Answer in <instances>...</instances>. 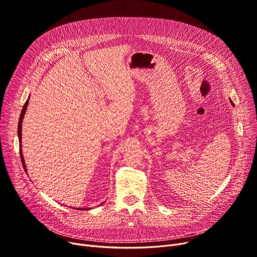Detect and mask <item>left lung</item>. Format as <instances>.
Returning <instances> with one entry per match:
<instances>
[{
    "mask_svg": "<svg viewBox=\"0 0 257 257\" xmlns=\"http://www.w3.org/2000/svg\"><path fill=\"white\" fill-rule=\"evenodd\" d=\"M230 102H231V104H232V101H230ZM232 105H233V104H232Z\"/></svg>",
    "mask_w": 257,
    "mask_h": 257,
    "instance_id": "obj_1",
    "label": "left lung"
}]
</instances>
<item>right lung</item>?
I'll return each instance as SVG.
<instances>
[{"instance_id": "right-lung-1", "label": "right lung", "mask_w": 257, "mask_h": 257, "mask_svg": "<svg viewBox=\"0 0 257 257\" xmlns=\"http://www.w3.org/2000/svg\"><path fill=\"white\" fill-rule=\"evenodd\" d=\"M29 99L30 97L28 98V100L26 101L23 109H22V112H21V116H20V120H19V126H18V137H19V142H20V155H21V159H22V164H23V167L25 169V171L27 172V168H26V164H25V159H24V156H23V151H22V123H23V118H24V115L26 113V110H27V106H28V103H29ZM77 209H80V210H85V208H77ZM88 209H91V208H88Z\"/></svg>"}]
</instances>
